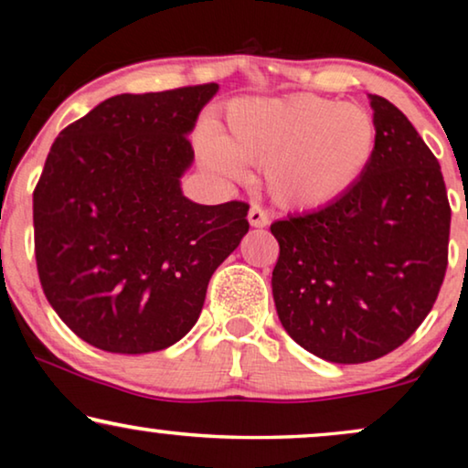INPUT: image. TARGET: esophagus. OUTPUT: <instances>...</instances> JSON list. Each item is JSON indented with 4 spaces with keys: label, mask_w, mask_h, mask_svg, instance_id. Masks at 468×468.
<instances>
[{
    "label": "esophagus",
    "mask_w": 468,
    "mask_h": 468,
    "mask_svg": "<svg viewBox=\"0 0 468 468\" xmlns=\"http://www.w3.org/2000/svg\"><path fill=\"white\" fill-rule=\"evenodd\" d=\"M248 220H250V225H252V227L262 229V227L269 225V214L261 206H252V207H250V212H248Z\"/></svg>",
    "instance_id": "34e87169"
}]
</instances>
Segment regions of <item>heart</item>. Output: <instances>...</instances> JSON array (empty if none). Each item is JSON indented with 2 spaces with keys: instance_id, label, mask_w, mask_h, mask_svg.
<instances>
[{
  "instance_id": "1",
  "label": "heart",
  "mask_w": 468,
  "mask_h": 468,
  "mask_svg": "<svg viewBox=\"0 0 468 468\" xmlns=\"http://www.w3.org/2000/svg\"><path fill=\"white\" fill-rule=\"evenodd\" d=\"M229 135L214 124L197 133L209 171L243 180L246 163L265 165L269 193L280 206L315 209L344 197L371 163L378 131L356 103L315 95L239 100L227 114Z\"/></svg>"
}]
</instances>
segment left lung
I'll return each instance as SVG.
<instances>
[{
	"mask_svg": "<svg viewBox=\"0 0 468 468\" xmlns=\"http://www.w3.org/2000/svg\"><path fill=\"white\" fill-rule=\"evenodd\" d=\"M368 100L378 142L365 176L318 212L271 225L282 326L339 365L403 346L429 315L447 269L452 209L439 161L397 105Z\"/></svg>",
	"mask_w": 468,
	"mask_h": 468,
	"instance_id": "1",
	"label": "left lung"
}]
</instances>
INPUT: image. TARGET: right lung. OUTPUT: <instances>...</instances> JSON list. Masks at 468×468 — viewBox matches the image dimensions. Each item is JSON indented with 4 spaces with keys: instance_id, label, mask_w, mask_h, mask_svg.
<instances>
[{
    "instance_id": "1",
    "label": "right lung",
    "mask_w": 468,
    "mask_h": 468,
    "mask_svg": "<svg viewBox=\"0 0 468 468\" xmlns=\"http://www.w3.org/2000/svg\"><path fill=\"white\" fill-rule=\"evenodd\" d=\"M218 84L116 95L65 127L34 190L39 284L87 344L159 352L199 318L209 278L248 233L243 201L182 195L188 142Z\"/></svg>"
}]
</instances>
